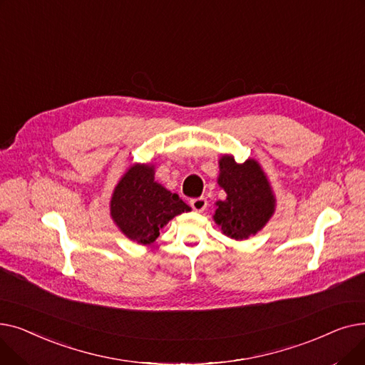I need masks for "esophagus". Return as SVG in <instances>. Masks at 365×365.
<instances>
[{
    "label": "esophagus",
    "instance_id": "1",
    "mask_svg": "<svg viewBox=\"0 0 365 365\" xmlns=\"http://www.w3.org/2000/svg\"><path fill=\"white\" fill-rule=\"evenodd\" d=\"M190 207H192L195 212L201 213V212H204L205 207H207V200L205 198H194V200H190Z\"/></svg>",
    "mask_w": 365,
    "mask_h": 365
}]
</instances>
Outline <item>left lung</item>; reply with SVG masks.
Instances as JSON below:
<instances>
[{
  "label": "left lung",
  "instance_id": "1",
  "mask_svg": "<svg viewBox=\"0 0 365 365\" xmlns=\"http://www.w3.org/2000/svg\"><path fill=\"white\" fill-rule=\"evenodd\" d=\"M219 186L226 198L216 201L213 220L227 238L242 241L260 232L271 220L277 198L260 163L248 158L238 164L231 153L219 158Z\"/></svg>",
  "mask_w": 365,
  "mask_h": 365
}]
</instances>
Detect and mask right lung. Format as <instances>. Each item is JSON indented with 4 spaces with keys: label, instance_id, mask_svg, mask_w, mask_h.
I'll return each mask as SVG.
<instances>
[{
    "label": "right lung",
    "instance_id": "1",
    "mask_svg": "<svg viewBox=\"0 0 365 365\" xmlns=\"http://www.w3.org/2000/svg\"><path fill=\"white\" fill-rule=\"evenodd\" d=\"M109 212L124 237L149 245L173 217L190 212V207L155 182V165L134 163L115 185Z\"/></svg>",
    "mask_w": 365,
    "mask_h": 365
}]
</instances>
